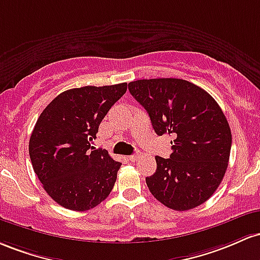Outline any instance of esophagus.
Segmentation results:
<instances>
[{"label": "esophagus", "mask_w": 260, "mask_h": 260, "mask_svg": "<svg viewBox=\"0 0 260 260\" xmlns=\"http://www.w3.org/2000/svg\"><path fill=\"white\" fill-rule=\"evenodd\" d=\"M139 152H136V153H134V154H131V156H129V159L131 162H135V161H138V158H139Z\"/></svg>", "instance_id": "34e87169"}]
</instances>
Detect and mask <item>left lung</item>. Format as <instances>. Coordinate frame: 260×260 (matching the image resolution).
<instances>
[{
    "mask_svg": "<svg viewBox=\"0 0 260 260\" xmlns=\"http://www.w3.org/2000/svg\"><path fill=\"white\" fill-rule=\"evenodd\" d=\"M158 136L172 135L169 158L156 156L157 169L146 178L163 205L185 211L215 193L229 166L232 135L222 109L208 92L179 78L129 83Z\"/></svg>",
    "mask_w": 260,
    "mask_h": 260,
    "instance_id": "8db88e82",
    "label": "left lung"
}]
</instances>
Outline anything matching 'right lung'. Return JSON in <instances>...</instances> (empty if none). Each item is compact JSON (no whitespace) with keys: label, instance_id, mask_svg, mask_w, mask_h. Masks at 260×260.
<instances>
[{"label":"right lung","instance_id":"obj_1","mask_svg":"<svg viewBox=\"0 0 260 260\" xmlns=\"http://www.w3.org/2000/svg\"><path fill=\"white\" fill-rule=\"evenodd\" d=\"M127 83L86 86L60 93L37 120L29 156L45 191L62 208L86 211L112 191L121 163L95 150L99 124Z\"/></svg>","mask_w":260,"mask_h":260}]
</instances>
